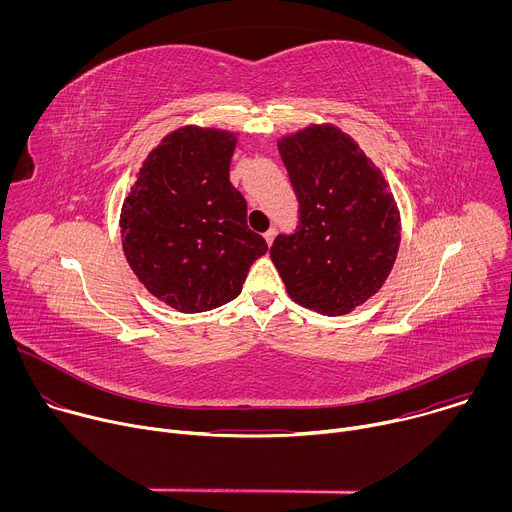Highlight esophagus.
I'll return each mask as SVG.
<instances>
[{"instance_id":"esophagus-1","label":"esophagus","mask_w":512,"mask_h":512,"mask_svg":"<svg viewBox=\"0 0 512 512\" xmlns=\"http://www.w3.org/2000/svg\"><path fill=\"white\" fill-rule=\"evenodd\" d=\"M263 237H265L267 245H271V243H273V239H275V229H269V231H267Z\"/></svg>"}]
</instances>
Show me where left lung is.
<instances>
[{
	"mask_svg": "<svg viewBox=\"0 0 512 512\" xmlns=\"http://www.w3.org/2000/svg\"><path fill=\"white\" fill-rule=\"evenodd\" d=\"M298 198V227L269 251L289 298L342 316L373 298L401 241L399 210L381 170L352 137L312 125L279 141Z\"/></svg>",
	"mask_w": 512,
	"mask_h": 512,
	"instance_id": "obj_1",
	"label": "left lung"
}]
</instances>
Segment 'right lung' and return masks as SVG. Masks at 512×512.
Wrapping results in <instances>:
<instances>
[{"label":"right lung","instance_id":"1","mask_svg":"<svg viewBox=\"0 0 512 512\" xmlns=\"http://www.w3.org/2000/svg\"><path fill=\"white\" fill-rule=\"evenodd\" d=\"M235 135L182 127L143 162L121 208L129 267L150 294L196 314L235 300L267 253L229 180Z\"/></svg>","mask_w":512,"mask_h":512}]
</instances>
